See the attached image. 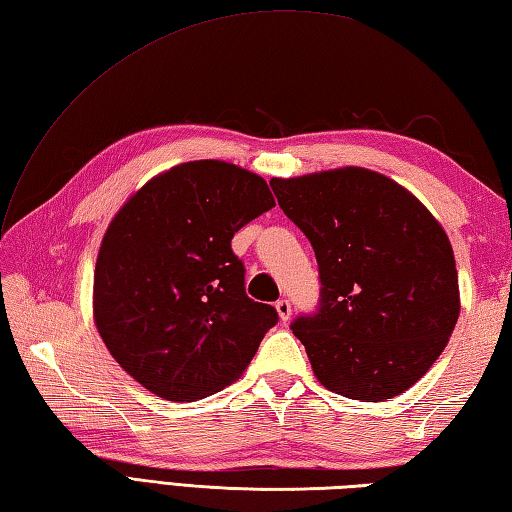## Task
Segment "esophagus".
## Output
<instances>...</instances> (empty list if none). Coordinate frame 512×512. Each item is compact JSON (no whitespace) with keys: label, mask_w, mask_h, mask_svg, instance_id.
Instances as JSON below:
<instances>
[{"label":"esophagus","mask_w":512,"mask_h":512,"mask_svg":"<svg viewBox=\"0 0 512 512\" xmlns=\"http://www.w3.org/2000/svg\"><path fill=\"white\" fill-rule=\"evenodd\" d=\"M275 308H277V312H279V319H281V321H288V319H290L292 306H290L288 299H279V301L275 303Z\"/></svg>","instance_id":"34e87169"}]
</instances>
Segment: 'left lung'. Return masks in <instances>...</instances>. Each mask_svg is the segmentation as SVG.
Segmentation results:
<instances>
[{
  "instance_id": "obj_1",
  "label": "left lung",
  "mask_w": 512,
  "mask_h": 512,
  "mask_svg": "<svg viewBox=\"0 0 512 512\" xmlns=\"http://www.w3.org/2000/svg\"><path fill=\"white\" fill-rule=\"evenodd\" d=\"M319 264V306L292 321L319 383L394 398L429 372L458 323L447 233L400 184L361 167L270 180Z\"/></svg>"
}]
</instances>
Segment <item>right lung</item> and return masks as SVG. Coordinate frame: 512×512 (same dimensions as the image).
Listing matches in <instances>:
<instances>
[{
	"label": "right lung",
	"mask_w": 512,
	"mask_h": 512,
	"mask_svg": "<svg viewBox=\"0 0 512 512\" xmlns=\"http://www.w3.org/2000/svg\"><path fill=\"white\" fill-rule=\"evenodd\" d=\"M275 206L264 178L195 160L149 180L103 237L94 319L125 372L156 396L193 402L244 372L279 321L244 288L231 239Z\"/></svg>",
	"instance_id": "right-lung-1"
}]
</instances>
